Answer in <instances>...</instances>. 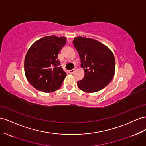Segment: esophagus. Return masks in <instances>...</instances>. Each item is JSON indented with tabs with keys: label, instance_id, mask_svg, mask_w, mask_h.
Segmentation results:
<instances>
[{
	"label": "esophagus",
	"instance_id": "1",
	"mask_svg": "<svg viewBox=\"0 0 146 146\" xmlns=\"http://www.w3.org/2000/svg\"><path fill=\"white\" fill-rule=\"evenodd\" d=\"M75 71H76V69H72V70H69V73H70V74H72V73H74Z\"/></svg>",
	"mask_w": 146,
	"mask_h": 146
}]
</instances>
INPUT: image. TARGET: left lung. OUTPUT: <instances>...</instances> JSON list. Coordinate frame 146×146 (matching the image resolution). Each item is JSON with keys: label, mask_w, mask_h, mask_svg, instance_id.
Masks as SVG:
<instances>
[{"label": "left lung", "mask_w": 146, "mask_h": 146, "mask_svg": "<svg viewBox=\"0 0 146 146\" xmlns=\"http://www.w3.org/2000/svg\"><path fill=\"white\" fill-rule=\"evenodd\" d=\"M73 44L79 54L85 76L77 82L82 91H100L111 82L115 74V60L112 51L95 39L82 37L74 38Z\"/></svg>", "instance_id": "8db88e82"}]
</instances>
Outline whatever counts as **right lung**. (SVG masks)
Instances as JSON below:
<instances>
[{
  "label": "right lung",
  "mask_w": 146,
  "mask_h": 146,
  "mask_svg": "<svg viewBox=\"0 0 146 146\" xmlns=\"http://www.w3.org/2000/svg\"><path fill=\"white\" fill-rule=\"evenodd\" d=\"M66 38L46 36L35 42L25 59V72L33 87L45 93L60 88L66 73L60 66L58 54L66 43Z\"/></svg>",
  "instance_id": "1"
}]
</instances>
